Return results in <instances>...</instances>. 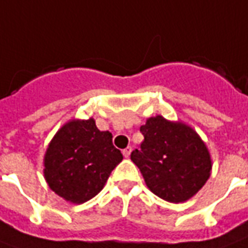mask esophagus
Instances as JSON below:
<instances>
[{
  "instance_id": "obj_1",
  "label": "esophagus",
  "mask_w": 248,
  "mask_h": 248,
  "mask_svg": "<svg viewBox=\"0 0 248 248\" xmlns=\"http://www.w3.org/2000/svg\"><path fill=\"white\" fill-rule=\"evenodd\" d=\"M131 152H132L131 146H126L125 149L123 151V155H124V157H125V158H128V157L131 156Z\"/></svg>"
}]
</instances>
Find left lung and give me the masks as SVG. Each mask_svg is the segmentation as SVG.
Segmentation results:
<instances>
[{
	"label": "left lung",
	"mask_w": 248,
	"mask_h": 248,
	"mask_svg": "<svg viewBox=\"0 0 248 248\" xmlns=\"http://www.w3.org/2000/svg\"><path fill=\"white\" fill-rule=\"evenodd\" d=\"M140 131L144 141L132 152L148 189L162 200L180 203L202 189L211 174V156L190 125L162 115L146 119Z\"/></svg>",
	"instance_id": "obj_1"
}]
</instances>
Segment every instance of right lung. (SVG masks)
Listing matches in <instances>:
<instances>
[{
  "label": "right lung",
  "mask_w": 248,
  "mask_h": 248,
  "mask_svg": "<svg viewBox=\"0 0 248 248\" xmlns=\"http://www.w3.org/2000/svg\"><path fill=\"white\" fill-rule=\"evenodd\" d=\"M123 160L112 133L99 131L93 119L64 123L48 142L43 176L63 200L80 205L100 193L111 171Z\"/></svg>",
  "instance_id": "obj_1"
}]
</instances>
